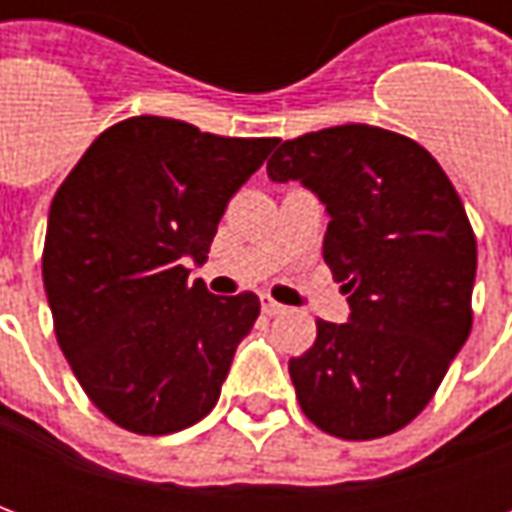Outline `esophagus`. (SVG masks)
<instances>
[{"mask_svg": "<svg viewBox=\"0 0 512 512\" xmlns=\"http://www.w3.org/2000/svg\"><path fill=\"white\" fill-rule=\"evenodd\" d=\"M260 307H263L266 315H279V312H285V307H282L279 301L271 299V296H260Z\"/></svg>", "mask_w": 512, "mask_h": 512, "instance_id": "1", "label": "esophagus"}]
</instances>
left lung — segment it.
<instances>
[{
	"mask_svg": "<svg viewBox=\"0 0 512 512\" xmlns=\"http://www.w3.org/2000/svg\"><path fill=\"white\" fill-rule=\"evenodd\" d=\"M266 169L323 202V260L351 307L290 359L301 411L348 441L406 428L472 332L477 241L458 191L414 139L362 123L288 139Z\"/></svg>",
	"mask_w": 512,
	"mask_h": 512,
	"instance_id": "1",
	"label": "left lung"
}]
</instances>
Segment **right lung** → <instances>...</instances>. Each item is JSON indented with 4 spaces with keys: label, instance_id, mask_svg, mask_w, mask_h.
<instances>
[{
    "label": "right lung",
    "instance_id": "right-lung-1",
    "mask_svg": "<svg viewBox=\"0 0 512 512\" xmlns=\"http://www.w3.org/2000/svg\"><path fill=\"white\" fill-rule=\"evenodd\" d=\"M274 145L131 117L106 128L54 194L43 285L57 343L120 428L164 436L216 406L260 299L213 296L186 263L208 260L227 202Z\"/></svg>",
    "mask_w": 512,
    "mask_h": 512
}]
</instances>
